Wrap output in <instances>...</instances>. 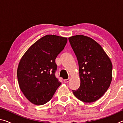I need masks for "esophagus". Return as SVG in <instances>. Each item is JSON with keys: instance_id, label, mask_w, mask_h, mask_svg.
Wrapping results in <instances>:
<instances>
[{"instance_id": "obj_1", "label": "esophagus", "mask_w": 123, "mask_h": 123, "mask_svg": "<svg viewBox=\"0 0 123 123\" xmlns=\"http://www.w3.org/2000/svg\"><path fill=\"white\" fill-rule=\"evenodd\" d=\"M70 81V78H68V79H65L64 80V83H68Z\"/></svg>"}]
</instances>
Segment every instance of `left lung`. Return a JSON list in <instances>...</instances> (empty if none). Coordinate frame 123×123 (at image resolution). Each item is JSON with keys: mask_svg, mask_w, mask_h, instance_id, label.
<instances>
[{"mask_svg": "<svg viewBox=\"0 0 123 123\" xmlns=\"http://www.w3.org/2000/svg\"><path fill=\"white\" fill-rule=\"evenodd\" d=\"M79 67L80 86L73 91L77 98L93 103L109 88L112 79L111 60L98 43L91 37L78 35L68 38Z\"/></svg>", "mask_w": 123, "mask_h": 123, "instance_id": "8db88e82", "label": "left lung"}]
</instances>
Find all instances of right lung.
<instances>
[{"label":"right lung","instance_id":"add662e5","mask_svg":"<svg viewBox=\"0 0 123 123\" xmlns=\"http://www.w3.org/2000/svg\"><path fill=\"white\" fill-rule=\"evenodd\" d=\"M67 42V37L48 35L34 43L22 57L17 72L18 84L31 103H48L61 84L55 76V59Z\"/></svg>","mask_w":123,"mask_h":123}]
</instances>
